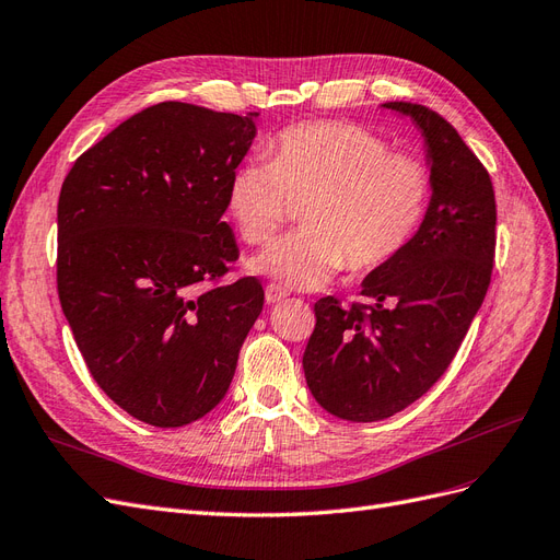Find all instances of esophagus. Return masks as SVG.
<instances>
[{
  "mask_svg": "<svg viewBox=\"0 0 560 560\" xmlns=\"http://www.w3.org/2000/svg\"><path fill=\"white\" fill-rule=\"evenodd\" d=\"M284 296H287V290H282L280 284L270 282V284L266 287V303H278V301H282Z\"/></svg>",
  "mask_w": 560,
  "mask_h": 560,
  "instance_id": "1",
  "label": "esophagus"
}]
</instances>
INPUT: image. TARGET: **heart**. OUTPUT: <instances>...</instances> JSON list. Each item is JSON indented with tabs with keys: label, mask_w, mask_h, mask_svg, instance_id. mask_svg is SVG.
<instances>
[{
	"label": "heart",
	"mask_w": 560,
	"mask_h": 560,
	"mask_svg": "<svg viewBox=\"0 0 560 560\" xmlns=\"http://www.w3.org/2000/svg\"><path fill=\"white\" fill-rule=\"evenodd\" d=\"M270 159L233 167L226 210L241 238L264 245L282 229L292 200L303 226L264 249L252 268L282 287L317 290L336 273L376 270L413 243L432 200L428 163L358 124L313 121L284 128Z\"/></svg>",
	"instance_id": "1"
}]
</instances>
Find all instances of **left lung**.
<instances>
[{"instance_id":"obj_1","label":"left lung","mask_w":560,"mask_h":560,"mask_svg":"<svg viewBox=\"0 0 560 560\" xmlns=\"http://www.w3.org/2000/svg\"><path fill=\"white\" fill-rule=\"evenodd\" d=\"M385 107L422 130L432 200L413 243L364 278L366 303H315L303 374L322 409L352 422L395 416L442 378L481 308L495 261V191L483 163L430 107Z\"/></svg>"}]
</instances>
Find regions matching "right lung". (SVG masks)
I'll use <instances>...</instances> for the list:
<instances>
[{
    "label": "right lung",
    "mask_w": 560,
    "mask_h": 560,
    "mask_svg": "<svg viewBox=\"0 0 560 560\" xmlns=\"http://www.w3.org/2000/svg\"><path fill=\"white\" fill-rule=\"evenodd\" d=\"M186 103L130 116L74 161L58 198V296L91 376L126 413L182 428L224 399L264 308L226 186L254 118Z\"/></svg>",
    "instance_id": "1"
}]
</instances>
